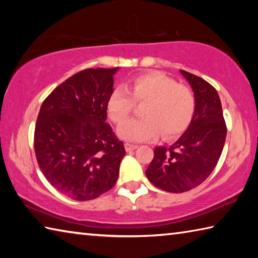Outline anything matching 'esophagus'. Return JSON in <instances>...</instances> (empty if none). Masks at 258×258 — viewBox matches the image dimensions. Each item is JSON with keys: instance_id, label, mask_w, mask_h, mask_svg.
<instances>
[{"instance_id": "1", "label": "esophagus", "mask_w": 258, "mask_h": 258, "mask_svg": "<svg viewBox=\"0 0 258 258\" xmlns=\"http://www.w3.org/2000/svg\"><path fill=\"white\" fill-rule=\"evenodd\" d=\"M137 148H138L137 145H132V143H128V142L125 143V149H126V151H132V150L137 149Z\"/></svg>"}]
</instances>
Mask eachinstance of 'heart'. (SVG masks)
Instances as JSON below:
<instances>
[{"label":"heart","mask_w":258,"mask_h":258,"mask_svg":"<svg viewBox=\"0 0 258 258\" xmlns=\"http://www.w3.org/2000/svg\"><path fill=\"white\" fill-rule=\"evenodd\" d=\"M126 89L117 87L109 94L106 109L109 119L120 124L135 102H145L142 119L121 124L117 134L126 141L140 142L158 137L169 140L181 135L194 119L197 100L189 86L178 84L161 72H147L131 77Z\"/></svg>","instance_id":"heart-1"}]
</instances>
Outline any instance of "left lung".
Here are the masks:
<instances>
[{"label": "left lung", "mask_w": 258, "mask_h": 258, "mask_svg": "<svg viewBox=\"0 0 258 258\" xmlns=\"http://www.w3.org/2000/svg\"><path fill=\"white\" fill-rule=\"evenodd\" d=\"M194 90L197 108L184 134L169 148L157 147L146 175L159 189L180 194L206 180L216 167L226 138V124L215 87L181 71Z\"/></svg>", "instance_id": "8db88e82"}]
</instances>
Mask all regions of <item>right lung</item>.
Wrapping results in <instances>:
<instances>
[{
	"mask_svg": "<svg viewBox=\"0 0 258 258\" xmlns=\"http://www.w3.org/2000/svg\"><path fill=\"white\" fill-rule=\"evenodd\" d=\"M118 68H89L56 86L43 101L34 133L38 166L50 184L78 202L115 185L124 143L106 123V103Z\"/></svg>",
	"mask_w": 258,
	"mask_h": 258,
	"instance_id": "1",
	"label": "right lung"
}]
</instances>
